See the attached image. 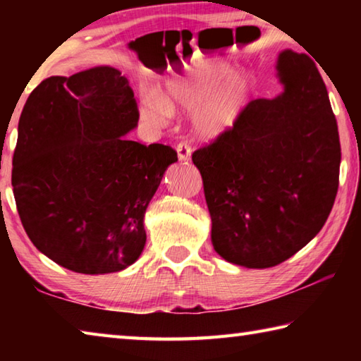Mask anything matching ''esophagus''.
Segmentation results:
<instances>
[{
	"label": "esophagus",
	"mask_w": 361,
	"mask_h": 361,
	"mask_svg": "<svg viewBox=\"0 0 361 361\" xmlns=\"http://www.w3.org/2000/svg\"><path fill=\"white\" fill-rule=\"evenodd\" d=\"M176 152H178V159L180 161H189V157H191V152L192 149L189 148L186 143H180L176 146Z\"/></svg>",
	"instance_id": "esophagus-1"
}]
</instances>
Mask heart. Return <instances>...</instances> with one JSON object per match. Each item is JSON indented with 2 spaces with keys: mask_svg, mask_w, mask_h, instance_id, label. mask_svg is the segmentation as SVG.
Instances as JSON below:
<instances>
[{
  "mask_svg": "<svg viewBox=\"0 0 361 361\" xmlns=\"http://www.w3.org/2000/svg\"><path fill=\"white\" fill-rule=\"evenodd\" d=\"M255 78L247 71L234 73V65L213 60L183 75L169 76L159 95L140 102V118L151 127H164L172 113L192 111L194 135L213 140L232 129L252 100Z\"/></svg>",
  "mask_w": 361,
  "mask_h": 361,
  "instance_id": "1",
  "label": "heart"
}]
</instances>
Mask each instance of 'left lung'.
I'll list each match as a JSON object with an SVG mask.
<instances>
[{"mask_svg":"<svg viewBox=\"0 0 361 361\" xmlns=\"http://www.w3.org/2000/svg\"><path fill=\"white\" fill-rule=\"evenodd\" d=\"M276 70L283 92L250 102L231 130L192 154L213 248L248 269L277 266L307 245L339 186L338 124L319 70L291 49Z\"/></svg>","mask_w":361,"mask_h":361,"instance_id":"8db88e82","label":"left lung"}]
</instances>
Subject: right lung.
<instances>
[{
    "instance_id": "1",
    "label": "right lung",
    "mask_w": 361,
    "mask_h": 361,
    "mask_svg": "<svg viewBox=\"0 0 361 361\" xmlns=\"http://www.w3.org/2000/svg\"><path fill=\"white\" fill-rule=\"evenodd\" d=\"M137 126L129 79L113 66L51 76L30 94L12 188L30 240L59 266L99 276L142 255L146 209L178 157L127 138Z\"/></svg>"
}]
</instances>
